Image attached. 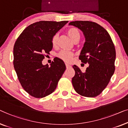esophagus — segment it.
<instances>
[{
	"instance_id": "esophagus-1",
	"label": "esophagus",
	"mask_w": 128,
	"mask_h": 128,
	"mask_svg": "<svg viewBox=\"0 0 128 128\" xmlns=\"http://www.w3.org/2000/svg\"><path fill=\"white\" fill-rule=\"evenodd\" d=\"M66 68H67V69H68V68L71 67V66H70V65H69L68 64H66Z\"/></svg>"
}]
</instances>
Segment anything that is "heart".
Listing matches in <instances>:
<instances>
[{"label": "heart", "mask_w": 128, "mask_h": 128, "mask_svg": "<svg viewBox=\"0 0 128 128\" xmlns=\"http://www.w3.org/2000/svg\"><path fill=\"white\" fill-rule=\"evenodd\" d=\"M66 34L69 36L72 40L74 42H76L80 40V32L78 28L76 27H70L66 30ZM58 39V34H56L52 39V44L53 47H56L57 44ZM74 53L71 52L62 51L57 54V57L61 60L66 62H71L73 60L74 57Z\"/></svg>", "instance_id": "heart-1"}]
</instances>
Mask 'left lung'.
I'll list each match as a JSON object with an SVG mask.
<instances>
[{
    "instance_id": "8db88e82",
    "label": "left lung",
    "mask_w": 128,
    "mask_h": 128,
    "mask_svg": "<svg viewBox=\"0 0 128 128\" xmlns=\"http://www.w3.org/2000/svg\"><path fill=\"white\" fill-rule=\"evenodd\" d=\"M69 25L84 32L85 42L79 59L89 64L84 72L75 65L72 66L75 72L72 79L74 88L82 96L96 97L107 87L114 73L116 52L114 43L107 30L96 22L75 21Z\"/></svg>"
}]
</instances>
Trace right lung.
Instances as JSON below:
<instances>
[{
	"mask_svg": "<svg viewBox=\"0 0 128 128\" xmlns=\"http://www.w3.org/2000/svg\"><path fill=\"white\" fill-rule=\"evenodd\" d=\"M68 22H36L25 29L16 41L14 69L23 89L34 98H44L53 93L66 69L63 61L57 57L50 66L42 62L53 48L52 38Z\"/></svg>",
	"mask_w": 128,
	"mask_h": 128,
	"instance_id": "obj_1",
	"label": "right lung"
}]
</instances>
